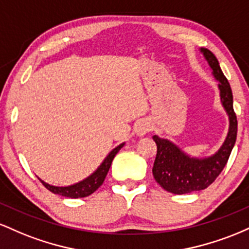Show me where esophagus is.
<instances>
[{
    "mask_svg": "<svg viewBox=\"0 0 249 249\" xmlns=\"http://www.w3.org/2000/svg\"><path fill=\"white\" fill-rule=\"evenodd\" d=\"M150 130H151V124L147 121L138 122V124H137L136 126V133L137 136L139 137L145 136V134H146Z\"/></svg>",
    "mask_w": 249,
    "mask_h": 249,
    "instance_id": "1",
    "label": "esophagus"
}]
</instances>
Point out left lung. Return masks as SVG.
I'll return each instance as SVG.
<instances>
[{"label": "left lung", "instance_id": "8db88e82", "mask_svg": "<svg viewBox=\"0 0 249 249\" xmlns=\"http://www.w3.org/2000/svg\"><path fill=\"white\" fill-rule=\"evenodd\" d=\"M200 53L210 65L213 77L218 81L220 101L228 116L230 127L219 150L205 158L188 156L173 142L158 136L152 137L157 144V156L152 168L153 177L164 190L173 194L196 192L210 186L224 170L236 141L238 121L233 110L232 89L212 51L200 48Z\"/></svg>", "mask_w": 249, "mask_h": 249}]
</instances>
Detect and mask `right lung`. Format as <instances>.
Segmentation results:
<instances>
[{
  "label": "right lung",
  "instance_id": "obj_1",
  "mask_svg": "<svg viewBox=\"0 0 249 249\" xmlns=\"http://www.w3.org/2000/svg\"><path fill=\"white\" fill-rule=\"evenodd\" d=\"M124 144L125 142H122V144H119L118 146L113 148V150L107 154V158L103 160V162L99 165L98 168H97L95 172L91 173L90 176L87 177L85 179L81 180V181L76 182V184L69 185V186H53V185H50L48 184V182H45L44 180L39 178L38 179L41 180L42 184L53 194H58V196H68V198H73V199L84 198V196H90V194H92L95 191H97L102 186V184L105 180V177H107L108 170H110L111 164H112L113 158H115L116 154L119 152V150L124 146Z\"/></svg>",
  "mask_w": 249,
  "mask_h": 249
}]
</instances>
